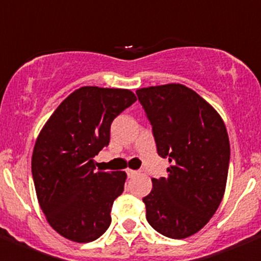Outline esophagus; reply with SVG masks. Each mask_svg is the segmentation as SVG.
Listing matches in <instances>:
<instances>
[{"instance_id": "34e87169", "label": "esophagus", "mask_w": 261, "mask_h": 261, "mask_svg": "<svg viewBox=\"0 0 261 261\" xmlns=\"http://www.w3.org/2000/svg\"><path fill=\"white\" fill-rule=\"evenodd\" d=\"M126 175H128V177H133L135 175H137V171H136V170H130V168H128V170H126Z\"/></svg>"}]
</instances>
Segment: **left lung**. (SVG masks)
<instances>
[{"instance_id":"obj_1","label":"left lung","mask_w":261,"mask_h":261,"mask_svg":"<svg viewBox=\"0 0 261 261\" xmlns=\"http://www.w3.org/2000/svg\"><path fill=\"white\" fill-rule=\"evenodd\" d=\"M153 126L156 151L171 166L166 177L151 179L142 201L146 220L159 234L184 239L209 222L222 201L230 142L220 114L180 84L136 91Z\"/></svg>"}]
</instances>
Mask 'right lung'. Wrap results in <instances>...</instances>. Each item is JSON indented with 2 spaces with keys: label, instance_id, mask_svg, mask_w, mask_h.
<instances>
[{
  "label": "right lung",
  "instance_id": "obj_1",
  "mask_svg": "<svg viewBox=\"0 0 261 261\" xmlns=\"http://www.w3.org/2000/svg\"><path fill=\"white\" fill-rule=\"evenodd\" d=\"M137 100L126 89L84 86L56 108L36 138L31 170L48 223L60 235L87 243L111 225L124 191V171H95L94 156L110 144L115 117Z\"/></svg>",
  "mask_w": 261,
  "mask_h": 261
}]
</instances>
